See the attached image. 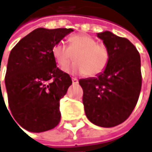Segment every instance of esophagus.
Masks as SVG:
<instances>
[{
    "mask_svg": "<svg viewBox=\"0 0 152 152\" xmlns=\"http://www.w3.org/2000/svg\"><path fill=\"white\" fill-rule=\"evenodd\" d=\"M72 82L73 84H77L78 83V79L76 77H72Z\"/></svg>",
    "mask_w": 152,
    "mask_h": 152,
    "instance_id": "obj_1",
    "label": "esophagus"
}]
</instances>
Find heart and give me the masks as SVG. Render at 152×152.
Returning <instances> with one entry per match:
<instances>
[{
    "mask_svg": "<svg viewBox=\"0 0 152 152\" xmlns=\"http://www.w3.org/2000/svg\"><path fill=\"white\" fill-rule=\"evenodd\" d=\"M68 41L69 46L60 41L52 49L54 59L60 67L67 66L74 56L76 61L65 68L68 72L96 76L107 69L110 53L105 45L87 34L73 35Z\"/></svg>",
    "mask_w": 152,
    "mask_h": 152,
    "instance_id": "obj_1",
    "label": "heart"
}]
</instances>
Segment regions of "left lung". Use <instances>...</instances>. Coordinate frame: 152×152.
<instances>
[{
    "label": "left lung",
    "instance_id": "1",
    "mask_svg": "<svg viewBox=\"0 0 152 152\" xmlns=\"http://www.w3.org/2000/svg\"><path fill=\"white\" fill-rule=\"evenodd\" d=\"M110 53L107 69L95 78L81 79L82 102L87 118L110 128L129 117L138 102L142 76L140 56L127 39L111 32L97 34Z\"/></svg>",
    "mask_w": 152,
    "mask_h": 152
}]
</instances>
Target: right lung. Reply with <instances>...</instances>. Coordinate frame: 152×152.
Returning a JSON list of instances; mask_svg holds the SVG:
<instances>
[{
    "mask_svg": "<svg viewBox=\"0 0 152 152\" xmlns=\"http://www.w3.org/2000/svg\"><path fill=\"white\" fill-rule=\"evenodd\" d=\"M72 31L35 29L10 53L5 76L8 104L15 120L28 131L44 132L60 123V100L72 81L56 66L52 49Z\"/></svg>",
    "mask_w": 152,
    "mask_h": 152,
    "instance_id": "add662e5",
    "label": "right lung"
}]
</instances>
